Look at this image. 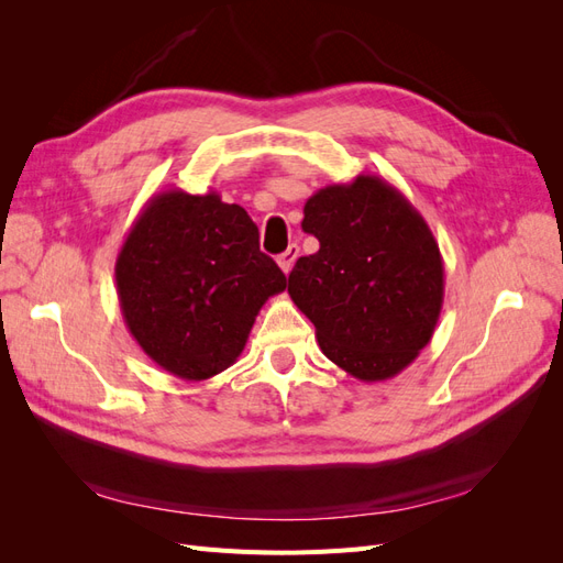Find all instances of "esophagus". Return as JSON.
<instances>
[{"label":"esophagus","mask_w":563,"mask_h":563,"mask_svg":"<svg viewBox=\"0 0 563 563\" xmlns=\"http://www.w3.org/2000/svg\"><path fill=\"white\" fill-rule=\"evenodd\" d=\"M298 253H300V249H298V244H291L288 246L279 258H277V263H279V267H282V272L284 275H288V272L294 269V265H296V258H298Z\"/></svg>","instance_id":"1"}]
</instances>
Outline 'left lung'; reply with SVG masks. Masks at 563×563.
<instances>
[{"mask_svg": "<svg viewBox=\"0 0 563 563\" xmlns=\"http://www.w3.org/2000/svg\"><path fill=\"white\" fill-rule=\"evenodd\" d=\"M319 251L288 275L321 352L364 383L395 378L430 343L444 305V261L424 218L378 176L327 185L302 209Z\"/></svg>", "mask_w": 563, "mask_h": 563, "instance_id": "left-lung-1", "label": "left lung"}]
</instances>
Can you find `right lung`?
<instances>
[{
	"label": "right lung",
	"mask_w": 563,
	"mask_h": 563,
	"mask_svg": "<svg viewBox=\"0 0 563 563\" xmlns=\"http://www.w3.org/2000/svg\"><path fill=\"white\" fill-rule=\"evenodd\" d=\"M114 279L135 343L192 383L236 362L265 300L286 288L240 203L183 190L145 203L117 255Z\"/></svg>",
	"instance_id": "1"
}]
</instances>
